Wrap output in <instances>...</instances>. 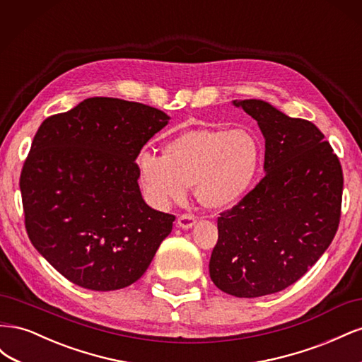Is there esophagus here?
Returning <instances> with one entry per match:
<instances>
[{"label":"esophagus","instance_id":"obj_1","mask_svg":"<svg viewBox=\"0 0 362 362\" xmlns=\"http://www.w3.org/2000/svg\"><path fill=\"white\" fill-rule=\"evenodd\" d=\"M178 226L182 228V229H190L194 226L196 223V217L193 214H181L178 217Z\"/></svg>","mask_w":362,"mask_h":362}]
</instances>
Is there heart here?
Masks as SVG:
<instances>
[{"mask_svg": "<svg viewBox=\"0 0 362 362\" xmlns=\"http://www.w3.org/2000/svg\"><path fill=\"white\" fill-rule=\"evenodd\" d=\"M262 161V145L254 131L198 128L169 140L163 156L141 151L137 178L146 199L158 208L182 202L190 185L210 208L233 206L254 185Z\"/></svg>", "mask_w": 362, "mask_h": 362, "instance_id": "obj_1", "label": "heart"}]
</instances>
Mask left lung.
Instances as JSON below:
<instances>
[{"instance_id": "1", "label": "left lung", "mask_w": 362, "mask_h": 362, "mask_svg": "<svg viewBox=\"0 0 362 362\" xmlns=\"http://www.w3.org/2000/svg\"><path fill=\"white\" fill-rule=\"evenodd\" d=\"M233 104L264 136L266 175L217 218L210 278L235 298H259L291 286L329 247L341 214L343 170L310 120L261 100Z\"/></svg>"}]
</instances>
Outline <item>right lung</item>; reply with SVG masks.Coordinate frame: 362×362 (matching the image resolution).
<instances>
[{
    "label": "right lung",
    "instance_id": "add662e5",
    "mask_svg": "<svg viewBox=\"0 0 362 362\" xmlns=\"http://www.w3.org/2000/svg\"><path fill=\"white\" fill-rule=\"evenodd\" d=\"M169 116L140 103L87 98L43 120L21 172L25 229L75 286L112 291L149 267L175 216L141 198L136 157Z\"/></svg>",
    "mask_w": 362,
    "mask_h": 362
}]
</instances>
